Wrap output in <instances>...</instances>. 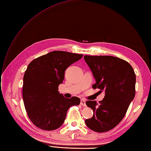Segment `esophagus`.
<instances>
[{
  "mask_svg": "<svg viewBox=\"0 0 151 151\" xmlns=\"http://www.w3.org/2000/svg\"><path fill=\"white\" fill-rule=\"evenodd\" d=\"M80 104H81V105L83 106H86V101L83 99H81V102H80Z\"/></svg>",
  "mask_w": 151,
  "mask_h": 151,
  "instance_id": "esophagus-1",
  "label": "esophagus"
}]
</instances>
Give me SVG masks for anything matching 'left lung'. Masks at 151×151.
<instances>
[{
  "instance_id": "left-lung-1",
  "label": "left lung",
  "mask_w": 151,
  "mask_h": 151,
  "mask_svg": "<svg viewBox=\"0 0 151 151\" xmlns=\"http://www.w3.org/2000/svg\"><path fill=\"white\" fill-rule=\"evenodd\" d=\"M84 59L96 79L92 88L105 93L99 105L96 101L86 102L93 114L85 123L95 132L109 131L123 119L134 98L136 74L128 62L116 57L85 55Z\"/></svg>"
}]
</instances>
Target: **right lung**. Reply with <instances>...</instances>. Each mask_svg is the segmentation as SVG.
Masks as SVG:
<instances>
[{
    "instance_id": "obj_1",
    "label": "right lung",
    "mask_w": 151,
    "mask_h": 151,
    "mask_svg": "<svg viewBox=\"0 0 151 151\" xmlns=\"http://www.w3.org/2000/svg\"><path fill=\"white\" fill-rule=\"evenodd\" d=\"M83 55L53 51L29 63L23 78L22 97L29 118L39 129L59 128L70 106L79 105L78 97L66 98L58 91L66 69Z\"/></svg>"
}]
</instances>
